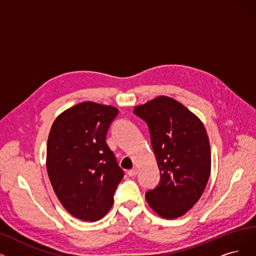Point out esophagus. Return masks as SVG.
Listing matches in <instances>:
<instances>
[{
	"instance_id": "esophagus-1",
	"label": "esophagus",
	"mask_w": 256,
	"mask_h": 256,
	"mask_svg": "<svg viewBox=\"0 0 256 256\" xmlns=\"http://www.w3.org/2000/svg\"><path fill=\"white\" fill-rule=\"evenodd\" d=\"M136 174H138V170H136V168H134V169H131V170L128 171V176H131V178L136 176Z\"/></svg>"
}]
</instances>
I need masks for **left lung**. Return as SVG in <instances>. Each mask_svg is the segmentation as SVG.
<instances>
[{
    "label": "left lung",
    "mask_w": 256,
    "mask_h": 256,
    "mask_svg": "<svg viewBox=\"0 0 256 256\" xmlns=\"http://www.w3.org/2000/svg\"><path fill=\"white\" fill-rule=\"evenodd\" d=\"M146 122L160 182L146 192L149 206L168 220L184 216L202 196L211 170L210 144L202 122L178 100L158 96L136 106Z\"/></svg>",
    "instance_id": "obj_1"
}]
</instances>
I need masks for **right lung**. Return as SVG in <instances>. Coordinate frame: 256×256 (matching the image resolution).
I'll use <instances>...</instances> for the list:
<instances>
[{
	"instance_id": "right-lung-1",
	"label": "right lung",
	"mask_w": 256,
	"mask_h": 256,
	"mask_svg": "<svg viewBox=\"0 0 256 256\" xmlns=\"http://www.w3.org/2000/svg\"><path fill=\"white\" fill-rule=\"evenodd\" d=\"M114 107L80 103L58 116L47 142V171L64 208L82 220H98L114 204L124 176L106 142Z\"/></svg>"
}]
</instances>
